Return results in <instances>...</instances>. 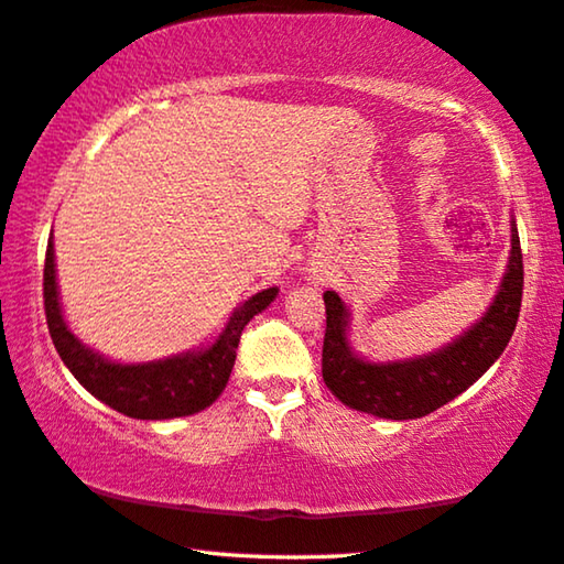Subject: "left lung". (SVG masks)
Here are the masks:
<instances>
[{"mask_svg":"<svg viewBox=\"0 0 564 564\" xmlns=\"http://www.w3.org/2000/svg\"><path fill=\"white\" fill-rule=\"evenodd\" d=\"M524 263L517 225H511L509 271L494 299V306L474 329L451 347L410 362L372 365L355 357L347 344V306L334 291L324 293L326 332L322 375L344 405L388 420H413L438 410L468 390L486 369L497 362L517 329L522 308Z\"/></svg>","mask_w":564,"mask_h":564,"instance_id":"8db88e82","label":"left lung"}]
</instances>
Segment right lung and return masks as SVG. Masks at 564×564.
<instances>
[{
	"label": "right lung",
	"instance_id": "obj_1",
	"mask_svg": "<svg viewBox=\"0 0 564 564\" xmlns=\"http://www.w3.org/2000/svg\"><path fill=\"white\" fill-rule=\"evenodd\" d=\"M275 293H279V289H268L256 293L253 299H248L230 316L220 339L205 351L164 359V362L116 365L83 347L67 332L61 304H57L53 235H50L45 273H42V299H45L47 329L65 367L100 402H106L108 408L119 410L123 415L139 420L195 415L207 405H213L230 380L235 351H238L242 329H246L250 318L271 304Z\"/></svg>",
	"mask_w": 564,
	"mask_h": 564
}]
</instances>
